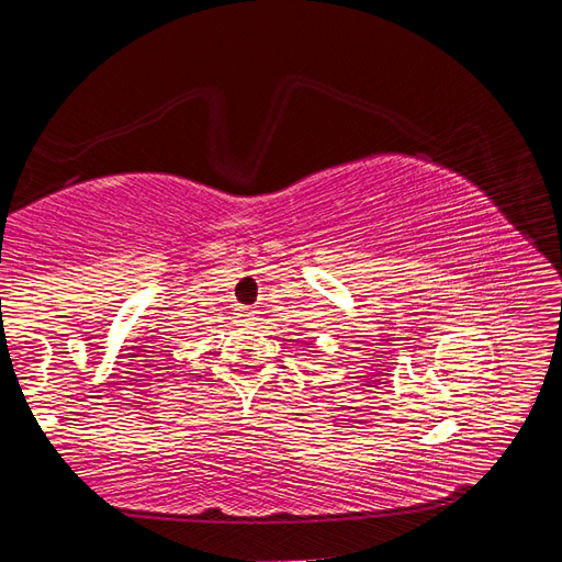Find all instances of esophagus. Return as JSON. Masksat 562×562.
<instances>
[{
	"mask_svg": "<svg viewBox=\"0 0 562 562\" xmlns=\"http://www.w3.org/2000/svg\"><path fill=\"white\" fill-rule=\"evenodd\" d=\"M252 314H255L252 310H246V307L239 310V316H244V318H252Z\"/></svg>",
	"mask_w": 562,
	"mask_h": 562,
	"instance_id": "34e87169",
	"label": "esophagus"
}]
</instances>
